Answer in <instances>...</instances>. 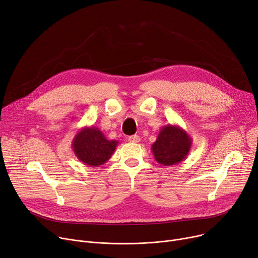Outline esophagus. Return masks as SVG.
I'll use <instances>...</instances> for the list:
<instances>
[{"mask_svg":"<svg viewBox=\"0 0 258 258\" xmlns=\"http://www.w3.org/2000/svg\"><path fill=\"white\" fill-rule=\"evenodd\" d=\"M128 141L130 143H140L141 142V138H140L139 135H131V136H129Z\"/></svg>","mask_w":258,"mask_h":258,"instance_id":"1","label":"esophagus"}]
</instances>
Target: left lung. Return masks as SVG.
<instances>
[{
    "label": "left lung",
    "mask_w": 258,
    "mask_h": 258,
    "mask_svg": "<svg viewBox=\"0 0 258 258\" xmlns=\"http://www.w3.org/2000/svg\"><path fill=\"white\" fill-rule=\"evenodd\" d=\"M191 144L192 140L184 129L178 125L168 124L160 129L151 150L159 164L168 166L184 160Z\"/></svg>",
    "instance_id": "8db88e82"
}]
</instances>
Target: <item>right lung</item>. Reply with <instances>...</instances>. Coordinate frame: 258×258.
<instances>
[{"instance_id":"1","label":"right lung","mask_w":258,"mask_h":258,"mask_svg":"<svg viewBox=\"0 0 258 258\" xmlns=\"http://www.w3.org/2000/svg\"><path fill=\"white\" fill-rule=\"evenodd\" d=\"M117 141H109L97 127L81 128L72 142L74 153L82 163L99 166L107 161L114 153Z\"/></svg>"}]
</instances>
